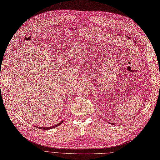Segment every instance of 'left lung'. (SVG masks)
Instances as JSON below:
<instances>
[{
	"label": "left lung",
	"instance_id": "8db88e82",
	"mask_svg": "<svg viewBox=\"0 0 160 160\" xmlns=\"http://www.w3.org/2000/svg\"><path fill=\"white\" fill-rule=\"evenodd\" d=\"M109 124H111V123H110V122H109ZM112 124H113V123H112Z\"/></svg>",
	"mask_w": 160,
	"mask_h": 160
}]
</instances>
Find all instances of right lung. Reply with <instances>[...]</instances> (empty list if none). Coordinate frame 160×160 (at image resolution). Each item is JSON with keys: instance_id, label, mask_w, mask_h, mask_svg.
<instances>
[{"instance_id": "add662e5", "label": "right lung", "mask_w": 160, "mask_h": 160, "mask_svg": "<svg viewBox=\"0 0 160 160\" xmlns=\"http://www.w3.org/2000/svg\"><path fill=\"white\" fill-rule=\"evenodd\" d=\"M63 121H61V122H59L58 124H57V125H54V126H52V127H37L38 128H39V129H43V130H49V129H51V128H55V127H58V126H59V125H61V124H62V122Z\"/></svg>"}]
</instances>
